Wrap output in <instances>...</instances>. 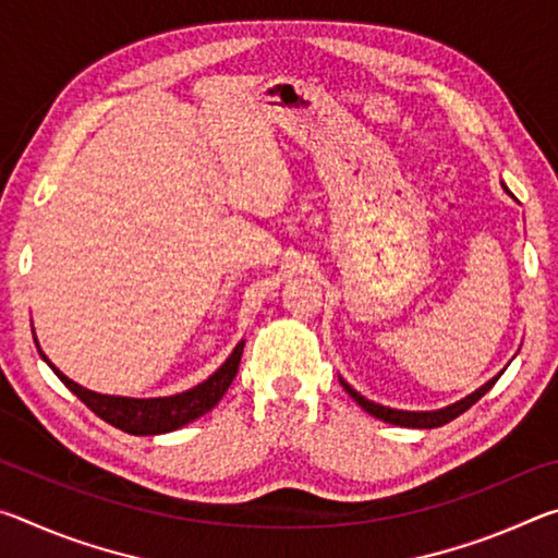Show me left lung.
Wrapping results in <instances>:
<instances>
[{
	"instance_id": "8db88e82",
	"label": "left lung",
	"mask_w": 558,
	"mask_h": 558,
	"mask_svg": "<svg viewBox=\"0 0 558 558\" xmlns=\"http://www.w3.org/2000/svg\"><path fill=\"white\" fill-rule=\"evenodd\" d=\"M507 189V186H505ZM509 192V189H507ZM502 374V372H499ZM499 374L495 376V379H489L485 386H480V389L475 393L465 396V399L452 403V405H446V409H438V411H399V409H389V405H381V403H374L369 399H364L362 393L354 391L352 386H349L344 379H339V384L344 386V391L352 396V399L362 405V409L366 413H372L374 418H379L384 423H393V426H403V428H438V426H446V423H450L452 418H458L460 413H465L472 403H477L483 396L493 389L495 381L499 379Z\"/></svg>"
}]
</instances>
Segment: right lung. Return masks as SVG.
<instances>
[{
  "instance_id": "1",
  "label": "right lung",
  "mask_w": 558,
  "mask_h": 558,
  "mask_svg": "<svg viewBox=\"0 0 558 558\" xmlns=\"http://www.w3.org/2000/svg\"><path fill=\"white\" fill-rule=\"evenodd\" d=\"M243 344L245 342L235 344L231 356L226 359L219 369H216L206 381L196 384L194 389L174 396H159V399H128V396H108L83 389L81 384L71 381L69 376L56 369L49 362V356L41 352L39 342H36L39 354L44 356V362L51 366L53 374L59 376V379L69 386L93 413L100 415V418L110 423V426L130 433V436H159V433L177 430L186 426V423H192L194 418H199V415L209 413L214 405L223 399V393L229 391L233 376L239 372Z\"/></svg>"
}]
</instances>
